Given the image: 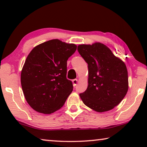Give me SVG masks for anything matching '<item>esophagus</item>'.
Listing matches in <instances>:
<instances>
[{
  "label": "esophagus",
  "mask_w": 147,
  "mask_h": 147,
  "mask_svg": "<svg viewBox=\"0 0 147 147\" xmlns=\"http://www.w3.org/2000/svg\"><path fill=\"white\" fill-rule=\"evenodd\" d=\"M72 82H73L74 86L75 87V86L77 85V84H78V80L77 79H74V80H72Z\"/></svg>",
  "instance_id": "1"
}]
</instances>
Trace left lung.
<instances>
[{"mask_svg":"<svg viewBox=\"0 0 147 147\" xmlns=\"http://www.w3.org/2000/svg\"><path fill=\"white\" fill-rule=\"evenodd\" d=\"M78 50L88 67V86L80 94L84 104L98 112L113 109L128 90V71L124 62L100 42L82 44Z\"/></svg>","mask_w":147,"mask_h":147,"instance_id":"left-lung-1","label":"left lung"}]
</instances>
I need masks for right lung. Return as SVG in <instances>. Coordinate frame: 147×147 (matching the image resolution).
<instances>
[{
  "label": "right lung",
  "instance_id": "obj_1",
  "mask_svg": "<svg viewBox=\"0 0 147 147\" xmlns=\"http://www.w3.org/2000/svg\"><path fill=\"white\" fill-rule=\"evenodd\" d=\"M77 45L51 39L35 46L21 70V83L27 103L39 113L50 114L64 105L73 91L66 78L67 61Z\"/></svg>",
  "mask_w": 147,
  "mask_h": 147
}]
</instances>
